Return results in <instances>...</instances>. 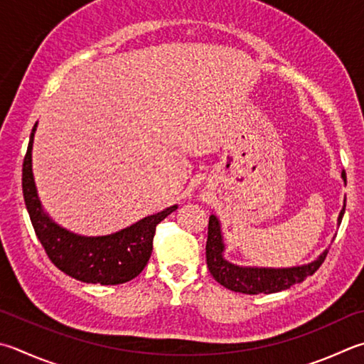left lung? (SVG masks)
<instances>
[{
  "mask_svg": "<svg viewBox=\"0 0 364 364\" xmlns=\"http://www.w3.org/2000/svg\"><path fill=\"white\" fill-rule=\"evenodd\" d=\"M342 180H346V171H342ZM343 211H346V202L338 218L341 224ZM224 243L221 223L215 215H210L208 220V239H207V266L213 279L221 283L224 288L235 293L243 294H270L279 293L283 289L301 283L309 275H314L325 261L328 248L314 259L312 262L302 264V266L293 267H256V266H237L229 262L224 257Z\"/></svg>",
  "mask_w": 364,
  "mask_h": 364,
  "instance_id": "8db88e82",
  "label": "left lung"
}]
</instances>
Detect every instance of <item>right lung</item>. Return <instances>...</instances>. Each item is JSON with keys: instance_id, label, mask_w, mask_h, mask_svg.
<instances>
[{"instance_id": "right-lung-1", "label": "right lung", "mask_w": 364, "mask_h": 364, "mask_svg": "<svg viewBox=\"0 0 364 364\" xmlns=\"http://www.w3.org/2000/svg\"><path fill=\"white\" fill-rule=\"evenodd\" d=\"M38 122L31 130L22 168V189L33 229L49 259L67 275L84 283L121 285L130 282L146 266L153 253L156 226L178 208L171 205L149 215L132 226L108 235H81L57 224L46 213L38 197L31 167L33 140Z\"/></svg>"}]
</instances>
